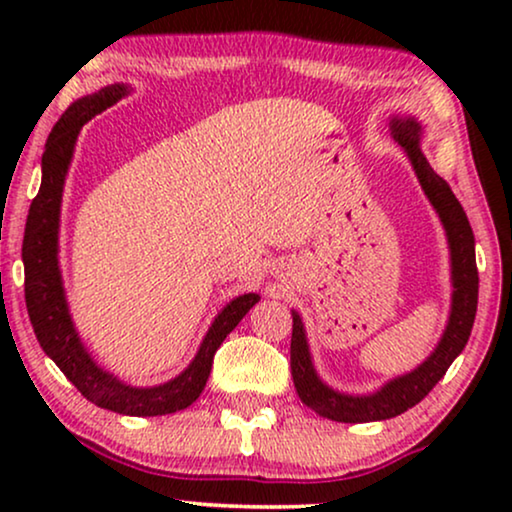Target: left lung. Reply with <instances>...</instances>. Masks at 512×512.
Returning a JSON list of instances; mask_svg holds the SVG:
<instances>
[{"mask_svg":"<svg viewBox=\"0 0 512 512\" xmlns=\"http://www.w3.org/2000/svg\"><path fill=\"white\" fill-rule=\"evenodd\" d=\"M389 130L398 146L408 156L415 170L419 186L431 207L436 209L440 223L445 228L447 249H450V277H452V303L450 317L438 345L426 359L410 373L398 375L373 394H345L321 380L312 363L310 345H307L305 324L296 310L293 314L291 333V375L296 391L307 408L317 415L345 424L382 422L417 405L447 373L452 361L466 347L471 335L475 310H478V268H475V237L471 223L466 219L464 207L454 198L452 188L443 177H438L422 153L424 128L415 116H391Z\"/></svg>","mask_w":512,"mask_h":512,"instance_id":"1","label":"left lung"}]
</instances>
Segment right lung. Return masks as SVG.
<instances>
[{
    "label": "right lung",
    "mask_w": 512,
    "mask_h": 512,
    "mask_svg": "<svg viewBox=\"0 0 512 512\" xmlns=\"http://www.w3.org/2000/svg\"><path fill=\"white\" fill-rule=\"evenodd\" d=\"M130 93L128 86L114 83L97 90L95 95L81 97L69 107L58 123L53 125L41 156V186L32 200L25 223L23 265H25V303L30 314L34 335L41 349L51 356L69 382L95 403L97 408L118 412L130 417L170 415L198 401L212 373L216 349L226 335L240 324L244 314L254 307L261 296L244 293L230 300L216 314L212 326L200 342L198 354L177 377L156 387H132L97 366L83 345L69 314L65 286L60 275V207L65 179L74 158V146L79 132L90 118L123 100Z\"/></svg>",
    "instance_id": "right-lung-1"
}]
</instances>
